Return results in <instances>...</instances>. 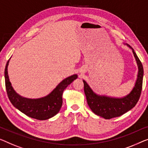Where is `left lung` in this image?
Instances as JSON below:
<instances>
[{
	"label": "left lung",
	"mask_w": 148,
	"mask_h": 148,
	"mask_svg": "<svg viewBox=\"0 0 148 148\" xmlns=\"http://www.w3.org/2000/svg\"><path fill=\"white\" fill-rule=\"evenodd\" d=\"M127 46L133 50L139 69L135 86L130 94L122 98H112L106 96H100L94 94L86 82L83 80L84 90L88 106L94 114L105 119H111L123 115L133 108L140 99L142 89L144 69L142 62L133 48L130 46Z\"/></svg>",
	"instance_id": "left-lung-1"
}]
</instances>
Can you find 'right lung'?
Segmentation results:
<instances>
[{
  "mask_svg": "<svg viewBox=\"0 0 148 148\" xmlns=\"http://www.w3.org/2000/svg\"><path fill=\"white\" fill-rule=\"evenodd\" d=\"M8 62L9 60L5 67L4 78L6 92L12 104L26 116L38 120H48L58 114L62 104L63 91L78 78L77 75H72L62 81L47 96L39 99H28L19 96L13 90L8 76Z\"/></svg>",
  "mask_w": 148,
  "mask_h": 148,
  "instance_id": "add662e5",
  "label": "right lung"
}]
</instances>
